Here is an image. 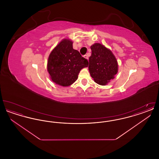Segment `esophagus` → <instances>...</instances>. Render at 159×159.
<instances>
[{
	"label": "esophagus",
	"mask_w": 159,
	"mask_h": 159,
	"mask_svg": "<svg viewBox=\"0 0 159 159\" xmlns=\"http://www.w3.org/2000/svg\"><path fill=\"white\" fill-rule=\"evenodd\" d=\"M83 57L84 58H86V59H87V60H88V56L87 55H84V56H83Z\"/></svg>",
	"instance_id": "obj_1"
}]
</instances>
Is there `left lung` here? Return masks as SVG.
<instances>
[{
    "label": "left lung",
    "mask_w": 159,
    "mask_h": 159,
    "mask_svg": "<svg viewBox=\"0 0 159 159\" xmlns=\"http://www.w3.org/2000/svg\"><path fill=\"white\" fill-rule=\"evenodd\" d=\"M89 71L93 80L100 85H106L114 78L118 71L117 60L110 50L100 43L91 46Z\"/></svg>",
    "instance_id": "left-lung-1"
}]
</instances>
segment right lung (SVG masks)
<instances>
[{"mask_svg":"<svg viewBox=\"0 0 159 159\" xmlns=\"http://www.w3.org/2000/svg\"><path fill=\"white\" fill-rule=\"evenodd\" d=\"M88 61L73 48V42L64 39L50 53L48 61V71L53 82L62 86L74 83L84 67L88 66Z\"/></svg>","mask_w":159,"mask_h":159,"instance_id":"right-lung-1","label":"right lung"}]
</instances>
